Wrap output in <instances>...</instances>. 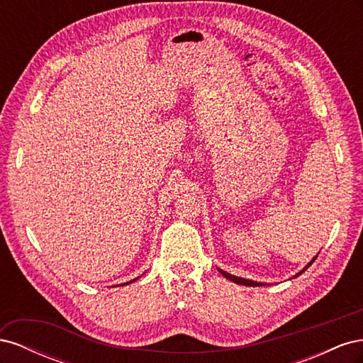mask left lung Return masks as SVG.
<instances>
[{
    "label": "left lung",
    "mask_w": 363,
    "mask_h": 363,
    "mask_svg": "<svg viewBox=\"0 0 363 363\" xmlns=\"http://www.w3.org/2000/svg\"><path fill=\"white\" fill-rule=\"evenodd\" d=\"M318 255H320V252H318ZM318 255L309 262V263H307V265L300 271V272H296L295 274V276H294V279L295 277H298V276H301V274L307 269V268H309L311 265H312V263L315 262V259L318 257ZM218 271L219 272H221L223 274V276L225 277V279H228V280H232V281H235V283H238V284H244V286H265V283H260V281H252V280H248V279H244V277H236V276H233V274H230V272H227V271H223V269H219L218 268Z\"/></svg>",
    "instance_id": "8db88e82"
}]
</instances>
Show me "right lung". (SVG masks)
Instances as JSON below:
<instances>
[{
	"mask_svg": "<svg viewBox=\"0 0 363 363\" xmlns=\"http://www.w3.org/2000/svg\"><path fill=\"white\" fill-rule=\"evenodd\" d=\"M139 277H136L135 280H130V281H127V283H123V286H124V284H128V283H133V281H136ZM118 286H121V284H118Z\"/></svg>",
	"mask_w": 363,
	"mask_h": 363,
	"instance_id": "1",
	"label": "right lung"
}]
</instances>
